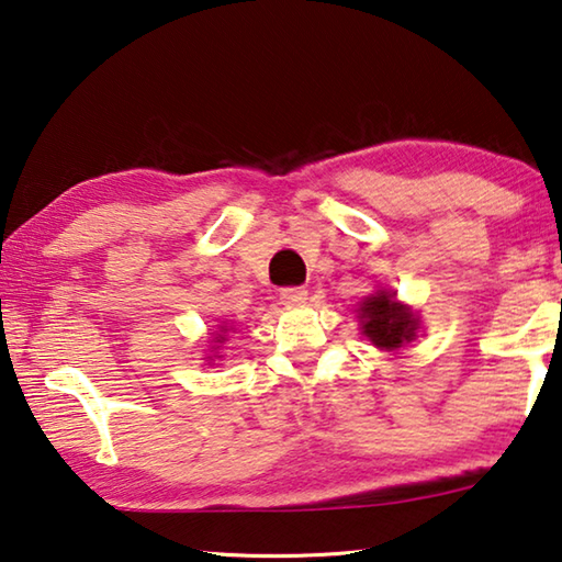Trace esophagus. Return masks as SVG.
<instances>
[{"label": "esophagus", "instance_id": "esophagus-1", "mask_svg": "<svg viewBox=\"0 0 562 562\" xmlns=\"http://www.w3.org/2000/svg\"><path fill=\"white\" fill-rule=\"evenodd\" d=\"M280 300H282V304H288V307H292V304H302L304 300H307V290L284 288V290H280Z\"/></svg>", "mask_w": 562, "mask_h": 562}]
</instances>
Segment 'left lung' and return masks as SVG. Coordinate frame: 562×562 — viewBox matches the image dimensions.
<instances>
[{"instance_id":"obj_1","label":"left lung","mask_w":562,"mask_h":562,"mask_svg":"<svg viewBox=\"0 0 562 562\" xmlns=\"http://www.w3.org/2000/svg\"><path fill=\"white\" fill-rule=\"evenodd\" d=\"M361 319H364V335L379 349L392 351L416 337V317L384 290L361 304Z\"/></svg>"}]
</instances>
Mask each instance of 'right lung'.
<instances>
[{
    "label": "right lung",
    "instance_id": "obj_1",
    "mask_svg": "<svg viewBox=\"0 0 562 562\" xmlns=\"http://www.w3.org/2000/svg\"><path fill=\"white\" fill-rule=\"evenodd\" d=\"M221 339H223V337H221Z\"/></svg>",
    "mask_w": 562,
    "mask_h": 562
}]
</instances>
